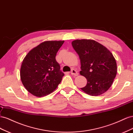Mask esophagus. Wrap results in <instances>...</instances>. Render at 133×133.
<instances>
[{
	"mask_svg": "<svg viewBox=\"0 0 133 133\" xmlns=\"http://www.w3.org/2000/svg\"><path fill=\"white\" fill-rule=\"evenodd\" d=\"M71 74L73 76H78V75L77 71L76 70H74V69H72L71 70Z\"/></svg>",
	"mask_w": 133,
	"mask_h": 133,
	"instance_id": "34e87169",
	"label": "esophagus"
}]
</instances>
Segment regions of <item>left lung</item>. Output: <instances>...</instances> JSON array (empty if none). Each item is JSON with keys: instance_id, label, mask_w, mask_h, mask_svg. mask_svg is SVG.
Masks as SVG:
<instances>
[{"instance_id": "1", "label": "left lung", "mask_w": 133, "mask_h": 133, "mask_svg": "<svg viewBox=\"0 0 133 133\" xmlns=\"http://www.w3.org/2000/svg\"><path fill=\"white\" fill-rule=\"evenodd\" d=\"M72 45L81 61L79 74L88 81L81 89L91 96L105 92L110 88L117 74L116 60L112 54L94 40H75Z\"/></svg>"}]
</instances>
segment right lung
I'll return each instance as SVG.
<instances>
[{
  "mask_svg": "<svg viewBox=\"0 0 133 133\" xmlns=\"http://www.w3.org/2000/svg\"><path fill=\"white\" fill-rule=\"evenodd\" d=\"M64 41H45L26 55L21 68V78L26 90L33 95H47L57 88L64 75L56 56Z\"/></svg>",
  "mask_w": 133,
  "mask_h": 133,
  "instance_id": "1",
  "label": "right lung"
}]
</instances>
